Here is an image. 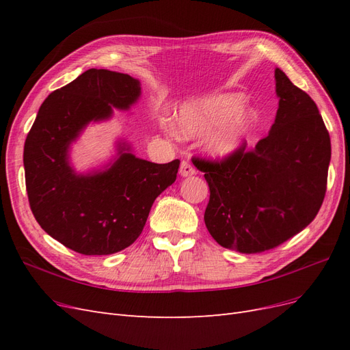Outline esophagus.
I'll use <instances>...</instances> for the list:
<instances>
[{"label":"esophagus","mask_w":350,"mask_h":350,"mask_svg":"<svg viewBox=\"0 0 350 350\" xmlns=\"http://www.w3.org/2000/svg\"><path fill=\"white\" fill-rule=\"evenodd\" d=\"M179 174H181V176H191L196 174V167L188 161H183L181 167H179Z\"/></svg>","instance_id":"34e87169"}]
</instances>
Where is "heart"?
<instances>
[{"instance_id":"1","label":"heart","mask_w":350,"mask_h":350,"mask_svg":"<svg viewBox=\"0 0 350 350\" xmlns=\"http://www.w3.org/2000/svg\"><path fill=\"white\" fill-rule=\"evenodd\" d=\"M242 102L239 94H213L194 100L179 111L178 129L185 137H201L220 126L208 140V149L220 157L230 156L258 118L256 111H239Z\"/></svg>"}]
</instances>
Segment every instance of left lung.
<instances>
[{
    "label": "left lung",
    "instance_id": "1",
    "mask_svg": "<svg viewBox=\"0 0 350 350\" xmlns=\"http://www.w3.org/2000/svg\"><path fill=\"white\" fill-rule=\"evenodd\" d=\"M279 109L252 150L196 157L210 188L204 221L219 245L243 254L279 247L308 226L327 189L330 135L315 102L276 68Z\"/></svg>",
    "mask_w": 350,
    "mask_h": 350
}]
</instances>
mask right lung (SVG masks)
<instances>
[{
  "instance_id": "1",
  "label": "right lung",
  "mask_w": 350,
  "mask_h": 350,
  "mask_svg": "<svg viewBox=\"0 0 350 350\" xmlns=\"http://www.w3.org/2000/svg\"><path fill=\"white\" fill-rule=\"evenodd\" d=\"M140 83L129 74L90 68L52 92L26 137L23 163L30 210L40 228L83 256H109L140 237L156 197L176 179L179 161L153 163L120 146L103 172L77 175L68 147L90 121L107 120L112 107L129 109Z\"/></svg>"
}]
</instances>
